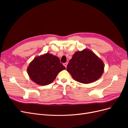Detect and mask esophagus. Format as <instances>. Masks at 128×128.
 Returning a JSON list of instances; mask_svg holds the SVG:
<instances>
[{
  "instance_id": "34e87169",
  "label": "esophagus",
  "mask_w": 128,
  "mask_h": 128,
  "mask_svg": "<svg viewBox=\"0 0 128 128\" xmlns=\"http://www.w3.org/2000/svg\"><path fill=\"white\" fill-rule=\"evenodd\" d=\"M67 64H68V62H65L64 64V67L66 68L67 67Z\"/></svg>"
}]
</instances>
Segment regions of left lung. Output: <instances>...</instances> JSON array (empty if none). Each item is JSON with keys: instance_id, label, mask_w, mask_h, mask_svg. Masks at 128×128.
<instances>
[{"instance_id": "left-lung-1", "label": "left lung", "mask_w": 128, "mask_h": 128, "mask_svg": "<svg viewBox=\"0 0 128 128\" xmlns=\"http://www.w3.org/2000/svg\"><path fill=\"white\" fill-rule=\"evenodd\" d=\"M102 61L88 50L76 52L67 64V70L77 82L88 84L99 79L104 72Z\"/></svg>"}]
</instances>
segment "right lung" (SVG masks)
Masks as SVG:
<instances>
[{
	"label": "right lung",
	"instance_id": "obj_1",
	"mask_svg": "<svg viewBox=\"0 0 128 128\" xmlns=\"http://www.w3.org/2000/svg\"><path fill=\"white\" fill-rule=\"evenodd\" d=\"M66 68L59 58L47 53L34 58L27 69L31 80L40 86H46L53 82L61 71Z\"/></svg>",
	"mask_w": 128,
	"mask_h": 128
}]
</instances>
